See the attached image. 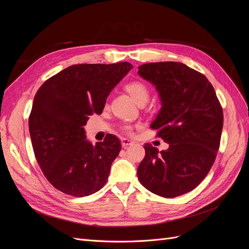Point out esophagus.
Wrapping results in <instances>:
<instances>
[{
  "instance_id": "esophagus-1",
  "label": "esophagus",
  "mask_w": 249,
  "mask_h": 249,
  "mask_svg": "<svg viewBox=\"0 0 249 249\" xmlns=\"http://www.w3.org/2000/svg\"><path fill=\"white\" fill-rule=\"evenodd\" d=\"M133 144H134V141H132L130 139H127V138H123L122 139V145H123L124 148H127Z\"/></svg>"
}]
</instances>
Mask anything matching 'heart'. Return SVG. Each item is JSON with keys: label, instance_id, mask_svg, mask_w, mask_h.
<instances>
[{"label": "heart", "instance_id": "obj_1", "mask_svg": "<svg viewBox=\"0 0 249 249\" xmlns=\"http://www.w3.org/2000/svg\"><path fill=\"white\" fill-rule=\"evenodd\" d=\"M126 92L129 93L132 99L137 104L146 103L149 97V89L148 87L140 81H133L125 85Z\"/></svg>", "mask_w": 249, "mask_h": 249}]
</instances>
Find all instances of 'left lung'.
<instances>
[{
    "mask_svg": "<svg viewBox=\"0 0 249 249\" xmlns=\"http://www.w3.org/2000/svg\"><path fill=\"white\" fill-rule=\"evenodd\" d=\"M138 70L156 87L161 102L150 127L169 144L161 152L145 144L139 182L160 196H179L197 187L212 167L223 126L222 108L208 79L184 63H146Z\"/></svg>",
    "mask_w": 249,
    "mask_h": 249,
    "instance_id": "obj_1",
    "label": "left lung"
}]
</instances>
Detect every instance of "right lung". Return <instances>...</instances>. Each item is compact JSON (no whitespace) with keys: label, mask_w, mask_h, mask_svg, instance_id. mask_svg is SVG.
<instances>
[{"label":"right lung","mask_w":249,"mask_h":249,"mask_svg":"<svg viewBox=\"0 0 249 249\" xmlns=\"http://www.w3.org/2000/svg\"><path fill=\"white\" fill-rule=\"evenodd\" d=\"M133 69L129 62L77 64L47 80L36 92L29 131L39 166L56 189L83 197L107 182L122 144L114 135L92 144L84 125Z\"/></svg>","instance_id":"1"}]
</instances>
